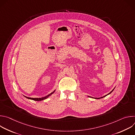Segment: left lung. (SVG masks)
<instances>
[{
  "mask_svg": "<svg viewBox=\"0 0 135 135\" xmlns=\"http://www.w3.org/2000/svg\"><path fill=\"white\" fill-rule=\"evenodd\" d=\"M114 89H115V88L111 91V92H110L109 93H108L107 94H106V95H104V96H103V97H100V98H95V99H100V98H104V97H106V96H107V95H108V94H110L113 91V90H114ZM89 97H91V98H92V97H90V96H88Z\"/></svg>",
  "mask_w": 135,
  "mask_h": 135,
  "instance_id": "8db88e82",
  "label": "left lung"
}]
</instances>
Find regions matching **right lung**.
I'll return each mask as SVG.
<instances>
[{"instance_id": "obj_1", "label": "right lung", "mask_w": 135, "mask_h": 135, "mask_svg": "<svg viewBox=\"0 0 135 135\" xmlns=\"http://www.w3.org/2000/svg\"><path fill=\"white\" fill-rule=\"evenodd\" d=\"M55 91V90H54V91H53L52 92H51L50 94L46 95L45 97H42V98H30V97H26V96H25V97L29 99H31V100H35V101H41V100H45L46 99H47V98H49L50 95H51Z\"/></svg>"}]
</instances>
